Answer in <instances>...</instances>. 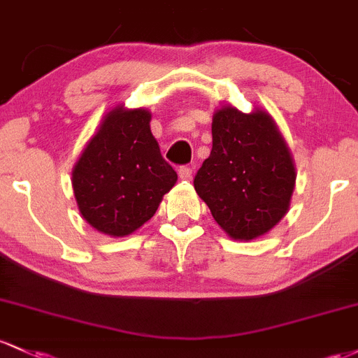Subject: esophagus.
Wrapping results in <instances>:
<instances>
[{"label":"esophagus","instance_id":"esophagus-1","mask_svg":"<svg viewBox=\"0 0 358 358\" xmlns=\"http://www.w3.org/2000/svg\"><path fill=\"white\" fill-rule=\"evenodd\" d=\"M178 176L182 180H190L192 178V168L188 166H180L178 168Z\"/></svg>","mask_w":358,"mask_h":358}]
</instances>
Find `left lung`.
Segmentation results:
<instances>
[{"label":"left lung","instance_id":"8db88e82","mask_svg":"<svg viewBox=\"0 0 358 358\" xmlns=\"http://www.w3.org/2000/svg\"><path fill=\"white\" fill-rule=\"evenodd\" d=\"M194 187L233 239H257L277 226L289 210L296 168L272 117L260 108H219L212 117L210 156Z\"/></svg>","mask_w":358,"mask_h":358}]
</instances>
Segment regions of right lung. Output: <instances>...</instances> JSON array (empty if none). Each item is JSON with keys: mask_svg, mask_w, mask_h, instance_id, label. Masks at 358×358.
<instances>
[{"mask_svg": "<svg viewBox=\"0 0 358 358\" xmlns=\"http://www.w3.org/2000/svg\"><path fill=\"white\" fill-rule=\"evenodd\" d=\"M151 112L122 105L105 115L73 168V190L86 222L129 236L158 210L178 176L151 134Z\"/></svg>", "mask_w": 358, "mask_h": 358, "instance_id": "right-lung-1", "label": "right lung"}]
</instances>
